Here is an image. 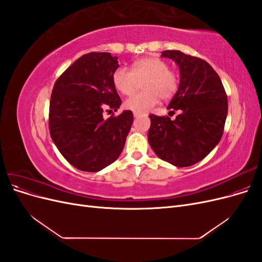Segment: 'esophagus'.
<instances>
[{
	"mask_svg": "<svg viewBox=\"0 0 262 262\" xmlns=\"http://www.w3.org/2000/svg\"><path fill=\"white\" fill-rule=\"evenodd\" d=\"M133 116L136 117V118H138V117H140L141 115H140V114H137V113H133Z\"/></svg>",
	"mask_w": 262,
	"mask_h": 262,
	"instance_id": "obj_1",
	"label": "esophagus"
}]
</instances>
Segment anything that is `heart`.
<instances>
[{
  "mask_svg": "<svg viewBox=\"0 0 262 262\" xmlns=\"http://www.w3.org/2000/svg\"><path fill=\"white\" fill-rule=\"evenodd\" d=\"M147 78L144 83L146 92L132 95L125 100V108L137 114L149 112L161 98H171L178 89L177 75L168 69L165 61L147 57L137 60L132 64V72L125 68L117 69L113 75L116 90L123 95H130L134 91L138 81Z\"/></svg>",
  "mask_w": 262,
  "mask_h": 262,
  "instance_id": "heart-1",
  "label": "heart"
}]
</instances>
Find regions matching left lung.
Wrapping results in <instances>:
<instances>
[{"label": "left lung", "instance_id": "8db88e82", "mask_svg": "<svg viewBox=\"0 0 262 262\" xmlns=\"http://www.w3.org/2000/svg\"><path fill=\"white\" fill-rule=\"evenodd\" d=\"M162 58L179 68L178 90L168 105L169 117L149 115L148 143L161 160L176 167L202 161L223 136L227 117V96L220 76L207 61L178 50H165Z\"/></svg>", "mask_w": 262, "mask_h": 262}]
</instances>
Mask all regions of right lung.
<instances>
[{
  "mask_svg": "<svg viewBox=\"0 0 262 262\" xmlns=\"http://www.w3.org/2000/svg\"><path fill=\"white\" fill-rule=\"evenodd\" d=\"M118 58L109 52L82 55L54 83L49 130L62 156L83 171L96 172L113 164L124 147L133 122L131 110L105 120L104 109L121 105L113 82Z\"/></svg>",
  "mask_w": 262,
  "mask_h": 262,
  "instance_id": "obj_1",
  "label": "right lung"
}]
</instances>
